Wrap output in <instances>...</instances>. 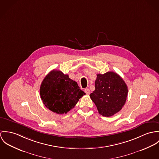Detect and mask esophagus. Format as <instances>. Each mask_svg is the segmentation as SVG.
<instances>
[{
  "mask_svg": "<svg viewBox=\"0 0 159 159\" xmlns=\"http://www.w3.org/2000/svg\"><path fill=\"white\" fill-rule=\"evenodd\" d=\"M84 91H85V93L87 94H89V93H90V91H89V89L88 88H85V89H84Z\"/></svg>",
  "mask_w": 159,
  "mask_h": 159,
  "instance_id": "esophagus-1",
  "label": "esophagus"
}]
</instances>
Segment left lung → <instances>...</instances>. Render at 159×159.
<instances>
[{"label":"left lung","mask_w":159,"mask_h":159,"mask_svg":"<svg viewBox=\"0 0 159 159\" xmlns=\"http://www.w3.org/2000/svg\"><path fill=\"white\" fill-rule=\"evenodd\" d=\"M127 86L116 72L97 74L95 89L89 95L101 115L110 117L120 111L125 103Z\"/></svg>","instance_id":"1"}]
</instances>
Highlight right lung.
I'll list each match as a JSON object with an SVG mask.
<instances>
[{
  "label": "right lung",
  "instance_id": "right-lung-1",
  "mask_svg": "<svg viewBox=\"0 0 159 159\" xmlns=\"http://www.w3.org/2000/svg\"><path fill=\"white\" fill-rule=\"evenodd\" d=\"M85 94L76 82L61 71L52 70L43 79L40 96L43 104L57 114L67 113Z\"/></svg>",
  "mask_w": 159,
  "mask_h": 159
}]
</instances>
